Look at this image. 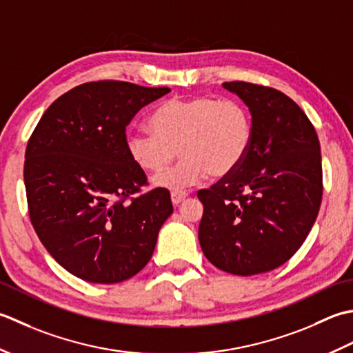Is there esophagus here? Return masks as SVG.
Masks as SVG:
<instances>
[{
  "label": "esophagus",
  "mask_w": 353,
  "mask_h": 353,
  "mask_svg": "<svg viewBox=\"0 0 353 353\" xmlns=\"http://www.w3.org/2000/svg\"><path fill=\"white\" fill-rule=\"evenodd\" d=\"M187 196H189V193H187V192H172V195H170L172 204L179 205L181 203H184Z\"/></svg>",
  "instance_id": "esophagus-1"
}]
</instances>
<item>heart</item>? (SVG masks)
Wrapping results in <instances>:
<instances>
[{
    "mask_svg": "<svg viewBox=\"0 0 353 353\" xmlns=\"http://www.w3.org/2000/svg\"><path fill=\"white\" fill-rule=\"evenodd\" d=\"M150 132L129 131L128 157L146 174H161L178 152L183 160L155 184L170 190L195 185L212 174L225 178L241 168L253 143L248 108L236 99L213 96L166 100L149 119Z\"/></svg>",
    "mask_w": 353,
    "mask_h": 353,
    "instance_id": "heart-1",
    "label": "heart"
}]
</instances>
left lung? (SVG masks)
Returning a JSON list of instances; mask_svg holds the SVG:
<instances>
[{
	"label": "left lung",
	"instance_id": "1",
	"mask_svg": "<svg viewBox=\"0 0 353 353\" xmlns=\"http://www.w3.org/2000/svg\"><path fill=\"white\" fill-rule=\"evenodd\" d=\"M222 86L248 106L253 143L239 169L198 192V237L214 267L254 276L290 261L311 232L323 196L320 141L282 91L250 82Z\"/></svg>",
	"mask_w": 353,
	"mask_h": 353
}]
</instances>
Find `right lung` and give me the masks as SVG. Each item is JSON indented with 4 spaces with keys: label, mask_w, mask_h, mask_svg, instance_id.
<instances>
[{
    "label": "right lung",
    "mask_w": 353,
    "mask_h": 353,
    "mask_svg": "<svg viewBox=\"0 0 353 353\" xmlns=\"http://www.w3.org/2000/svg\"><path fill=\"white\" fill-rule=\"evenodd\" d=\"M166 86L86 82L48 106L27 143L24 183L36 234L54 261L91 283L146 267L174 205L128 157L126 126Z\"/></svg>",
    "instance_id": "1"
}]
</instances>
